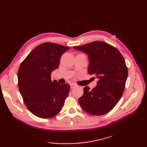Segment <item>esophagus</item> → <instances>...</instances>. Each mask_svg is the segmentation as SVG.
I'll use <instances>...</instances> for the list:
<instances>
[{
	"label": "esophagus",
	"mask_w": 147,
	"mask_h": 147,
	"mask_svg": "<svg viewBox=\"0 0 147 147\" xmlns=\"http://www.w3.org/2000/svg\"><path fill=\"white\" fill-rule=\"evenodd\" d=\"M70 88H74L77 86V84L72 83H70Z\"/></svg>",
	"instance_id": "esophagus-1"
}]
</instances>
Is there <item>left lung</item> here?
<instances>
[{
	"label": "left lung",
	"instance_id": "left-lung-1",
	"mask_svg": "<svg viewBox=\"0 0 147 147\" xmlns=\"http://www.w3.org/2000/svg\"><path fill=\"white\" fill-rule=\"evenodd\" d=\"M73 48L88 56V73L98 79L92 90L88 86L83 88L80 105L92 115L109 113L121 99L125 87L127 68L123 56L116 48L101 41Z\"/></svg>",
	"mask_w": 147,
	"mask_h": 147
}]
</instances>
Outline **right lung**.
Here are the masks:
<instances>
[{"mask_svg": "<svg viewBox=\"0 0 147 147\" xmlns=\"http://www.w3.org/2000/svg\"><path fill=\"white\" fill-rule=\"evenodd\" d=\"M69 47L47 42L35 47L20 66L18 88L30 112L41 118H50L63 109L70 91L69 84L51 81L62 55Z\"/></svg>", "mask_w": 147, "mask_h": 147, "instance_id": "right-lung-1", "label": "right lung"}]
</instances>
